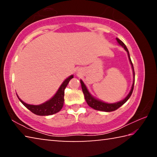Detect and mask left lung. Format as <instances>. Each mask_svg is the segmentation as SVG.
I'll use <instances>...</instances> for the list:
<instances>
[{
	"label": "left lung",
	"instance_id": "8db88e82",
	"mask_svg": "<svg viewBox=\"0 0 157 157\" xmlns=\"http://www.w3.org/2000/svg\"><path fill=\"white\" fill-rule=\"evenodd\" d=\"M116 40L118 41V44L121 46L125 50V51L127 52V55H128V58L129 60V62L131 63L132 66V68L133 71V78H134V79H133V84L132 86V89L130 90L129 93L128 94V95H127L125 97V98H124L123 100L119 101V102H117L115 103H107L103 102V101L98 100L97 98H95V97L93 96V95L90 94V92L89 91L88 89L86 86V85L84 84V83L83 82V81L80 79V83H81V86L82 89V91H83V94L84 95V98L85 100H86L87 104L91 107V108L94 109L95 110H98V111H106V112H109V111H115L116 109L121 107L122 105H124L127 100H128L129 98L131 96V95L133 92V89H134V79H135V74H134V66H133L132 60L130 59V56H129V53L128 51V49L127 48V47L123 43V41L120 39L116 38Z\"/></svg>",
	"mask_w": 157,
	"mask_h": 157
}]
</instances>
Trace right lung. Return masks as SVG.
<instances>
[{"label": "right lung", "mask_w": 157, "mask_h": 157, "mask_svg": "<svg viewBox=\"0 0 157 157\" xmlns=\"http://www.w3.org/2000/svg\"><path fill=\"white\" fill-rule=\"evenodd\" d=\"M73 78V75L69 76L68 78H66L63 83L61 84L59 89L57 90L56 94L54 96L50 98L49 100L46 101L44 103H42L39 105H29L23 102L22 100H21L19 97H17L21 103L25 106L26 108H28L29 110L32 111L33 113L38 116H49L55 114L62 109L64 102V90L67 86L69 81L71 79Z\"/></svg>", "instance_id": "obj_1"}]
</instances>
